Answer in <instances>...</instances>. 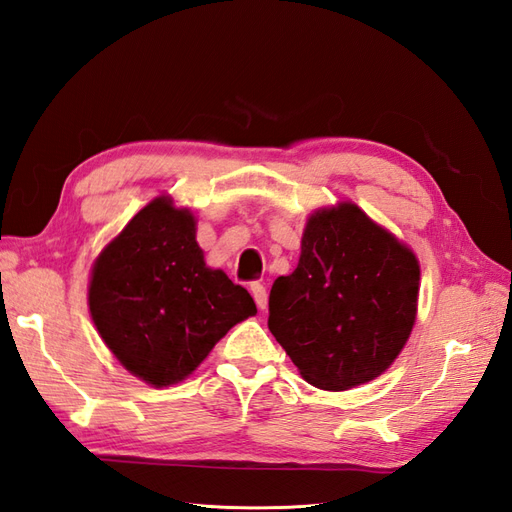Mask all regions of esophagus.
I'll return each mask as SVG.
<instances>
[{"label":"esophagus","mask_w":512,"mask_h":512,"mask_svg":"<svg viewBox=\"0 0 512 512\" xmlns=\"http://www.w3.org/2000/svg\"><path fill=\"white\" fill-rule=\"evenodd\" d=\"M250 290H252V297H254V301H256V305H258L260 312H265V309H267V303H269L265 286H262L260 282H252V284H250Z\"/></svg>","instance_id":"1"}]
</instances>
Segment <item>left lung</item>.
Masks as SVG:
<instances>
[{
    "instance_id": "obj_1",
    "label": "left lung",
    "mask_w": 512,
    "mask_h": 512,
    "mask_svg": "<svg viewBox=\"0 0 512 512\" xmlns=\"http://www.w3.org/2000/svg\"><path fill=\"white\" fill-rule=\"evenodd\" d=\"M421 269L408 245L352 203L307 220L299 265L269 294V331L324 391L378 378L406 346Z\"/></svg>"
}]
</instances>
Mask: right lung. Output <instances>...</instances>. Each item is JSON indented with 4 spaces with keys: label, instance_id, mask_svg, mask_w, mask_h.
Masks as SVG:
<instances>
[{
    "label": "right lung",
    "instance_id": "add662e5",
    "mask_svg": "<svg viewBox=\"0 0 512 512\" xmlns=\"http://www.w3.org/2000/svg\"><path fill=\"white\" fill-rule=\"evenodd\" d=\"M89 312L117 361L160 389L188 378L256 303L205 265L194 215L160 196L98 256Z\"/></svg>",
    "mask_w": 512,
    "mask_h": 512
}]
</instances>
